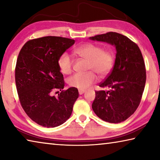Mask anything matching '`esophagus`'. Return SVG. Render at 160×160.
<instances>
[{
	"label": "esophagus",
	"mask_w": 160,
	"mask_h": 160,
	"mask_svg": "<svg viewBox=\"0 0 160 160\" xmlns=\"http://www.w3.org/2000/svg\"><path fill=\"white\" fill-rule=\"evenodd\" d=\"M78 92H79V94H84V93H85V90H79V91H78Z\"/></svg>",
	"instance_id": "1"
}]
</instances>
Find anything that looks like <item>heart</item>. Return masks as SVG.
I'll use <instances>...</instances> for the list:
<instances>
[{
	"label": "heart",
	"mask_w": 160,
	"mask_h": 160,
	"mask_svg": "<svg viewBox=\"0 0 160 160\" xmlns=\"http://www.w3.org/2000/svg\"><path fill=\"white\" fill-rule=\"evenodd\" d=\"M74 51L78 56L88 61L87 69L91 71L85 74L76 73L70 77L68 82L70 87L82 90H85L96 82L97 77L94 72L103 78L109 74L112 69L114 57L112 51L103 50L101 47L92 43L81 45ZM58 65L61 72L70 74L73 67V59L68 53H64L59 57Z\"/></svg>",
	"instance_id": "b5f03b06"
}]
</instances>
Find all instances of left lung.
<instances>
[{
    "instance_id": "left-lung-1",
    "label": "left lung",
    "mask_w": 160,
    "mask_h": 160,
    "mask_svg": "<svg viewBox=\"0 0 160 160\" xmlns=\"http://www.w3.org/2000/svg\"><path fill=\"white\" fill-rule=\"evenodd\" d=\"M90 39L113 45L116 50L112 72L99 84V87L108 88L109 90L96 91L92 107L103 121L121 123L135 112L141 101L146 82L141 51L135 43L116 32H107Z\"/></svg>"
}]
</instances>
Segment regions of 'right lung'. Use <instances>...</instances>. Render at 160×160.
<instances>
[{
	"instance_id": "add662e5",
	"label": "right lung",
	"mask_w": 160,
	"mask_h": 160,
	"mask_svg": "<svg viewBox=\"0 0 160 160\" xmlns=\"http://www.w3.org/2000/svg\"><path fill=\"white\" fill-rule=\"evenodd\" d=\"M75 40L48 36L29 40L19 53L15 67L16 88L22 107L37 124L54 128L70 118L79 94L75 88L63 90V75L58 65L60 56Z\"/></svg>"
}]
</instances>
